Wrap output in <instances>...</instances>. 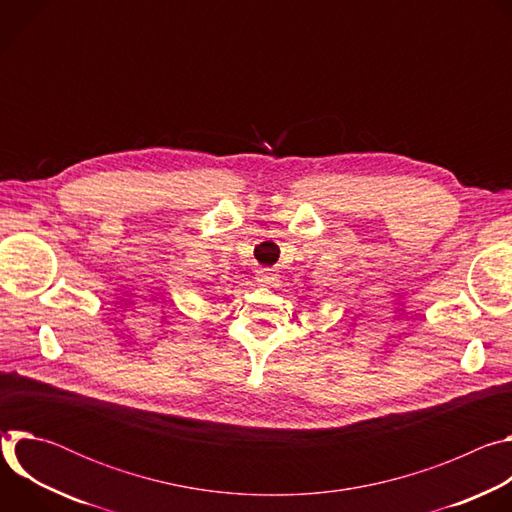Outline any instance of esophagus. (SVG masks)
I'll list each match as a JSON object with an SVG mask.
<instances>
[{
    "label": "esophagus",
    "mask_w": 512,
    "mask_h": 512,
    "mask_svg": "<svg viewBox=\"0 0 512 512\" xmlns=\"http://www.w3.org/2000/svg\"><path fill=\"white\" fill-rule=\"evenodd\" d=\"M255 279H257V283H261V285H277V283H279V275H277L275 271H271V269H261V271H257Z\"/></svg>",
    "instance_id": "obj_1"
}]
</instances>
